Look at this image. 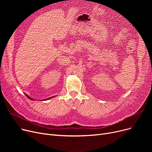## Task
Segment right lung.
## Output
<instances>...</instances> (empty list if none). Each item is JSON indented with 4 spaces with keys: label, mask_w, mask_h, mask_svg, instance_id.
Instances as JSON below:
<instances>
[{
    "label": "right lung",
    "mask_w": 152,
    "mask_h": 152,
    "mask_svg": "<svg viewBox=\"0 0 152 152\" xmlns=\"http://www.w3.org/2000/svg\"><path fill=\"white\" fill-rule=\"evenodd\" d=\"M25 95H26V97H27L28 99H31V100H33V99H32L31 97H29L28 96V95L27 94H25ZM52 97H50V98H49V99H47V100H48V99H51ZM44 100H46V99H44Z\"/></svg>",
    "instance_id": "1"
}]
</instances>
